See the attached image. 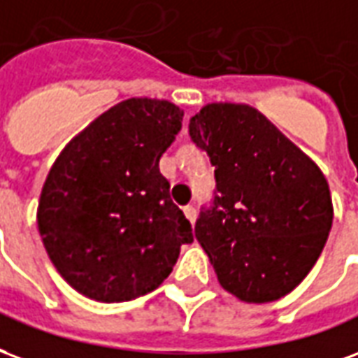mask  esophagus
<instances>
[{
    "label": "esophagus",
    "instance_id": "esophagus-1",
    "mask_svg": "<svg viewBox=\"0 0 358 358\" xmlns=\"http://www.w3.org/2000/svg\"><path fill=\"white\" fill-rule=\"evenodd\" d=\"M185 217L189 219L190 223H194V219H196V210H194V206H185Z\"/></svg>",
    "mask_w": 358,
    "mask_h": 358
}]
</instances>
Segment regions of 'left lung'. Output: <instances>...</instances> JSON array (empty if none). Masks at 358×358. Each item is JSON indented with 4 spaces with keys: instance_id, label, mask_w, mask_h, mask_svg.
<instances>
[{
    "instance_id": "left-lung-1",
    "label": "left lung",
    "mask_w": 358,
    "mask_h": 358,
    "mask_svg": "<svg viewBox=\"0 0 358 358\" xmlns=\"http://www.w3.org/2000/svg\"><path fill=\"white\" fill-rule=\"evenodd\" d=\"M189 135L215 166V196L194 234L219 284L248 303L280 299L311 271L332 229L322 171L248 104H206Z\"/></svg>"
}]
</instances>
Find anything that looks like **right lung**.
Instances as JSON below:
<instances>
[{"mask_svg":"<svg viewBox=\"0 0 358 358\" xmlns=\"http://www.w3.org/2000/svg\"><path fill=\"white\" fill-rule=\"evenodd\" d=\"M168 101L127 99L59 154L38 206L49 259L83 296L116 303L160 286L192 242L158 162L181 131Z\"/></svg>","mask_w":358,"mask_h":358,"instance_id":"right-lung-1","label":"right lung"}]
</instances>
